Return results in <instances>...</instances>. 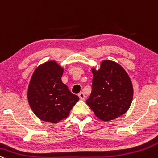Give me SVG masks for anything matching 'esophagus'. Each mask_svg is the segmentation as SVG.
Returning a JSON list of instances; mask_svg holds the SVG:
<instances>
[{"instance_id":"esophagus-1","label":"esophagus","mask_w":158,"mask_h":158,"mask_svg":"<svg viewBox=\"0 0 158 158\" xmlns=\"http://www.w3.org/2000/svg\"><path fill=\"white\" fill-rule=\"evenodd\" d=\"M78 96L80 98V99L82 100V101H84L85 100V98H86V96H85V94L83 93V92H80L78 94Z\"/></svg>"}]
</instances>
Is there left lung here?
<instances>
[{
	"label": "left lung",
	"instance_id": "8db88e82",
	"mask_svg": "<svg viewBox=\"0 0 158 158\" xmlns=\"http://www.w3.org/2000/svg\"><path fill=\"white\" fill-rule=\"evenodd\" d=\"M93 74L92 92L86 103L95 116L109 121L123 115L130 107L133 98V86L125 69L112 60L102 61Z\"/></svg>",
	"mask_w": 158,
	"mask_h": 158
}]
</instances>
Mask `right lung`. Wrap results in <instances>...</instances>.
<instances>
[{
	"instance_id": "1",
	"label": "right lung",
	"mask_w": 158,
	"mask_h": 158,
	"mask_svg": "<svg viewBox=\"0 0 158 158\" xmlns=\"http://www.w3.org/2000/svg\"><path fill=\"white\" fill-rule=\"evenodd\" d=\"M64 69L49 60L36 68L28 87L27 98L31 110L40 120L57 123L67 118L79 101L61 81Z\"/></svg>"
}]
</instances>
